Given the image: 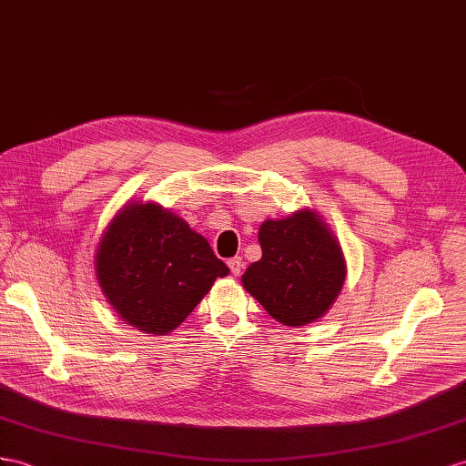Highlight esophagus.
Segmentation results:
<instances>
[{
    "label": "esophagus",
    "mask_w": 466,
    "mask_h": 466,
    "mask_svg": "<svg viewBox=\"0 0 466 466\" xmlns=\"http://www.w3.org/2000/svg\"><path fill=\"white\" fill-rule=\"evenodd\" d=\"M228 268H230V271L234 273V276H240L242 269H244V259H242L240 256L230 258V259H228Z\"/></svg>",
    "instance_id": "1"
}]
</instances>
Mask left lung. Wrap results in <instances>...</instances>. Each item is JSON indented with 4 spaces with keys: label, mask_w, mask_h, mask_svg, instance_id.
Instances as JSON below:
<instances>
[{
    "label": "left lung",
    "mask_w": 466,
    "mask_h": 466,
    "mask_svg": "<svg viewBox=\"0 0 466 466\" xmlns=\"http://www.w3.org/2000/svg\"><path fill=\"white\" fill-rule=\"evenodd\" d=\"M261 258L244 276V289L288 327L315 323L329 313L347 279L339 238L313 208L261 222Z\"/></svg>",
    "instance_id": "8db88e82"
}]
</instances>
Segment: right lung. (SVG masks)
<instances>
[{
    "label": "right lung",
    "instance_id": "add662e5",
    "mask_svg": "<svg viewBox=\"0 0 466 466\" xmlns=\"http://www.w3.org/2000/svg\"><path fill=\"white\" fill-rule=\"evenodd\" d=\"M94 271L106 299L129 327L163 337L193 313L230 269L207 238L157 202L127 200L106 226Z\"/></svg>",
    "mask_w": 466,
    "mask_h": 466
}]
</instances>
